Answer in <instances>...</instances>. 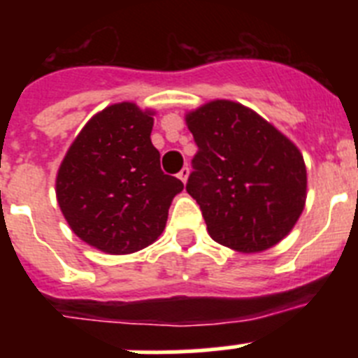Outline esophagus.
<instances>
[{
	"label": "esophagus",
	"mask_w": 358,
	"mask_h": 358,
	"mask_svg": "<svg viewBox=\"0 0 358 358\" xmlns=\"http://www.w3.org/2000/svg\"><path fill=\"white\" fill-rule=\"evenodd\" d=\"M177 176H179V179H181L182 182L188 181V176H189V169H188V166H185V169H181V172L177 173Z\"/></svg>",
	"instance_id": "esophagus-1"
}]
</instances>
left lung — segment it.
Here are the masks:
<instances>
[{
  "label": "left lung",
  "mask_w": 358,
  "mask_h": 358,
  "mask_svg": "<svg viewBox=\"0 0 358 358\" xmlns=\"http://www.w3.org/2000/svg\"><path fill=\"white\" fill-rule=\"evenodd\" d=\"M199 150L186 192L215 242L260 252L285 238L306 201L301 152L255 110L213 100L186 115Z\"/></svg>",
  "instance_id": "obj_1"
}]
</instances>
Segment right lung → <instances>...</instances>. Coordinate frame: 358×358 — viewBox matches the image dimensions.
I'll use <instances>...</instances> for the list:
<instances>
[{
	"label": "right lung",
	"mask_w": 358,
	"mask_h": 358,
	"mask_svg": "<svg viewBox=\"0 0 358 358\" xmlns=\"http://www.w3.org/2000/svg\"><path fill=\"white\" fill-rule=\"evenodd\" d=\"M152 116L132 102L106 107L85 123L57 173V201L71 231L109 255L156 242L185 188L161 170Z\"/></svg>",
	"instance_id": "right-lung-1"
}]
</instances>
